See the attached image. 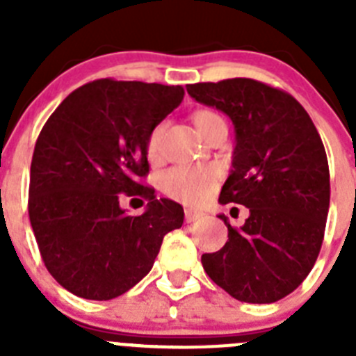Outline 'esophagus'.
Returning <instances> with one entry per match:
<instances>
[{"label": "esophagus", "instance_id": "esophagus-1", "mask_svg": "<svg viewBox=\"0 0 356 356\" xmlns=\"http://www.w3.org/2000/svg\"><path fill=\"white\" fill-rule=\"evenodd\" d=\"M203 216H205V213L200 212V210H193V209L185 210V221H187V222L197 221V219H201Z\"/></svg>", "mask_w": 356, "mask_h": 356}]
</instances>
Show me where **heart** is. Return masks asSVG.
Segmentation results:
<instances>
[{
    "mask_svg": "<svg viewBox=\"0 0 356 356\" xmlns=\"http://www.w3.org/2000/svg\"><path fill=\"white\" fill-rule=\"evenodd\" d=\"M193 122L201 137H207L213 128L225 124L221 115L210 110H200L193 115ZM163 122L156 124L147 135L146 151L149 160L156 162L162 159V139H163ZM219 175L213 168H196V165H178L163 175V191L168 196L181 201L185 205H203L216 193Z\"/></svg>",
    "mask_w": 356,
    "mask_h": 356,
    "instance_id": "1",
    "label": "heart"
}]
</instances>
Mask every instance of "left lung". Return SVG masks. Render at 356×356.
I'll use <instances>...</instances> for the list:
<instances>
[{
  "label": "left lung",
  "mask_w": 356,
  "mask_h": 356,
  "mask_svg": "<svg viewBox=\"0 0 356 356\" xmlns=\"http://www.w3.org/2000/svg\"><path fill=\"white\" fill-rule=\"evenodd\" d=\"M197 103L235 127L232 171L219 203L250 209L241 228L201 264L213 284L244 303H275L303 284L325 237L328 159L307 110L291 94L251 78L187 85Z\"/></svg>",
  "instance_id": "left-lung-1"
}]
</instances>
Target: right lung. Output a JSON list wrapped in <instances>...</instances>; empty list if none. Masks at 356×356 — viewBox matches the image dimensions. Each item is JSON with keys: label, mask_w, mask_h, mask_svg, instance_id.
I'll return each mask as SVG.
<instances>
[{"label": "right lung", "mask_w": 356, "mask_h": 356, "mask_svg": "<svg viewBox=\"0 0 356 356\" xmlns=\"http://www.w3.org/2000/svg\"><path fill=\"white\" fill-rule=\"evenodd\" d=\"M181 85L105 78L72 90L49 115L33 149L28 213L49 275L85 300L106 301L137 285L184 209L143 185L146 143L184 99ZM148 200L130 216L120 194Z\"/></svg>", "instance_id": "obj_1"}]
</instances>
